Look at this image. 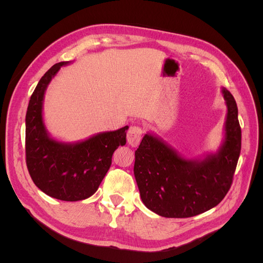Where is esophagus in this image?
Returning a JSON list of instances; mask_svg holds the SVG:
<instances>
[{
	"instance_id": "obj_1",
	"label": "esophagus",
	"mask_w": 263,
	"mask_h": 263,
	"mask_svg": "<svg viewBox=\"0 0 263 263\" xmlns=\"http://www.w3.org/2000/svg\"><path fill=\"white\" fill-rule=\"evenodd\" d=\"M142 129L139 126H132L128 133H127V142L132 147H137L141 140Z\"/></svg>"
}]
</instances>
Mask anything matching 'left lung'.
I'll list each match as a JSON object with an SVG mask.
<instances>
[{
    "instance_id": "8db88e82",
    "label": "left lung",
    "mask_w": 263,
    "mask_h": 263,
    "mask_svg": "<svg viewBox=\"0 0 263 263\" xmlns=\"http://www.w3.org/2000/svg\"><path fill=\"white\" fill-rule=\"evenodd\" d=\"M227 114L224 139L216 153L185 159L153 133L135 151L134 174L141 201L168 218H186L218 205L233 183L241 149V129L234 97L221 87Z\"/></svg>"
}]
</instances>
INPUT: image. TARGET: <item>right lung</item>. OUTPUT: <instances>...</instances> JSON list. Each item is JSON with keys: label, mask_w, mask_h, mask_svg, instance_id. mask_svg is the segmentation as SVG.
<instances>
[{"label": "right lung", "mask_w": 263, "mask_h": 263, "mask_svg": "<svg viewBox=\"0 0 263 263\" xmlns=\"http://www.w3.org/2000/svg\"><path fill=\"white\" fill-rule=\"evenodd\" d=\"M69 63H55L31 94L25 119L26 164L31 180L44 193L57 200L76 202L97 192L112 164L114 151L126 144L128 126L76 142L50 136L43 117L45 92L60 68Z\"/></svg>", "instance_id": "add662e5"}]
</instances>
